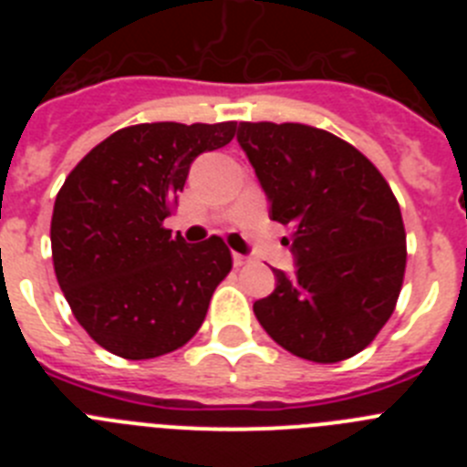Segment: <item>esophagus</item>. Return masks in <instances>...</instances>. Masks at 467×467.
I'll return each mask as SVG.
<instances>
[{
    "label": "esophagus",
    "instance_id": "34e87169",
    "mask_svg": "<svg viewBox=\"0 0 467 467\" xmlns=\"http://www.w3.org/2000/svg\"><path fill=\"white\" fill-rule=\"evenodd\" d=\"M247 262H250V259L243 257V254H238V253H234V266H245Z\"/></svg>",
    "mask_w": 467,
    "mask_h": 467
}]
</instances>
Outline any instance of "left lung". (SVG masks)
<instances>
[{"instance_id":"left-lung-1","label":"left lung","mask_w":467,"mask_h":467,"mask_svg":"<svg viewBox=\"0 0 467 467\" xmlns=\"http://www.w3.org/2000/svg\"><path fill=\"white\" fill-rule=\"evenodd\" d=\"M271 203L290 226L296 269H274L275 290L254 316L275 344L313 362L353 358L393 316L407 264L402 213L381 172L337 135L304 123L238 126Z\"/></svg>"}]
</instances>
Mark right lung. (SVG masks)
Instances as JSON below:
<instances>
[{
    "mask_svg": "<svg viewBox=\"0 0 467 467\" xmlns=\"http://www.w3.org/2000/svg\"><path fill=\"white\" fill-rule=\"evenodd\" d=\"M236 121L140 123L111 133L57 192L53 266L74 317L95 344L150 360L187 344L231 271L217 236L189 245L163 226L193 159L220 150Z\"/></svg>",
    "mask_w": 467,
    "mask_h": 467,
    "instance_id": "1",
    "label": "right lung"
}]
</instances>
